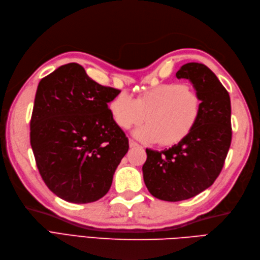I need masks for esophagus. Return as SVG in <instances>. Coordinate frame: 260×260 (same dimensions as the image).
I'll return each mask as SVG.
<instances>
[{
	"mask_svg": "<svg viewBox=\"0 0 260 260\" xmlns=\"http://www.w3.org/2000/svg\"><path fill=\"white\" fill-rule=\"evenodd\" d=\"M129 146H130L131 148H135V147H139L140 145H139L137 142H135V141L130 140V141H129Z\"/></svg>",
	"mask_w": 260,
	"mask_h": 260,
	"instance_id": "esophagus-1",
	"label": "esophagus"
}]
</instances>
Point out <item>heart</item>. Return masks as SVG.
<instances>
[{"instance_id": "1", "label": "heart", "mask_w": 260, "mask_h": 260, "mask_svg": "<svg viewBox=\"0 0 260 260\" xmlns=\"http://www.w3.org/2000/svg\"><path fill=\"white\" fill-rule=\"evenodd\" d=\"M113 120L121 129L147 124L135 131L145 143L171 146L182 142L198 124L202 99L185 83H164L142 92L137 99L120 93L109 104Z\"/></svg>"}]
</instances>
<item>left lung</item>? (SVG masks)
I'll list each match as a JSON object with an SVG mask.
<instances>
[{"mask_svg": "<svg viewBox=\"0 0 260 260\" xmlns=\"http://www.w3.org/2000/svg\"><path fill=\"white\" fill-rule=\"evenodd\" d=\"M202 99L200 120L182 142L164 151L146 148L143 179L156 199L179 202L205 191L218 178L231 145V102L217 76L204 64L187 62L177 74Z\"/></svg>", "mask_w": 260, "mask_h": 260, "instance_id": "8db88e82", "label": "left lung"}]
</instances>
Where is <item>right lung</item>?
<instances>
[{"mask_svg":"<svg viewBox=\"0 0 260 260\" xmlns=\"http://www.w3.org/2000/svg\"><path fill=\"white\" fill-rule=\"evenodd\" d=\"M119 90L101 85L77 62L39 82L30 120V144L39 172L66 202H95L109 191L129 149L108 108Z\"/></svg>","mask_w":260,"mask_h":260,"instance_id":"right-lung-1","label":"right lung"}]
</instances>
